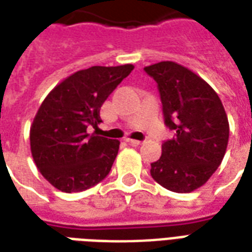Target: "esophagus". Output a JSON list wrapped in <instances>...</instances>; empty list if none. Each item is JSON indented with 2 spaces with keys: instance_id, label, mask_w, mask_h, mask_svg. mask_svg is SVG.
Masks as SVG:
<instances>
[{
  "instance_id": "34e87169",
  "label": "esophagus",
  "mask_w": 252,
  "mask_h": 252,
  "mask_svg": "<svg viewBox=\"0 0 252 252\" xmlns=\"http://www.w3.org/2000/svg\"><path fill=\"white\" fill-rule=\"evenodd\" d=\"M126 143H129L131 145H140L141 144L140 140H133V139H126Z\"/></svg>"
}]
</instances>
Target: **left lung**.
Returning <instances> with one entry per match:
<instances>
[{
  "label": "left lung",
  "instance_id": "8db88e82",
  "mask_svg": "<svg viewBox=\"0 0 252 252\" xmlns=\"http://www.w3.org/2000/svg\"><path fill=\"white\" fill-rule=\"evenodd\" d=\"M144 70L158 84L164 124L176 132L151 163V176L172 192H192L224 158L230 126L223 104L202 77L176 63L161 61Z\"/></svg>",
  "mask_w": 252,
  "mask_h": 252
}]
</instances>
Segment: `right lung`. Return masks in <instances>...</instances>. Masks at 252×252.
Returning <instances> with one entry per match:
<instances>
[{
  "instance_id": "obj_1",
  "label": "right lung",
  "mask_w": 252,
  "mask_h": 252,
  "mask_svg": "<svg viewBox=\"0 0 252 252\" xmlns=\"http://www.w3.org/2000/svg\"><path fill=\"white\" fill-rule=\"evenodd\" d=\"M133 65L91 66L60 83L31 126V151L41 175L63 192H80L107 178L120 141L88 133L101 123L108 96Z\"/></svg>"
}]
</instances>
